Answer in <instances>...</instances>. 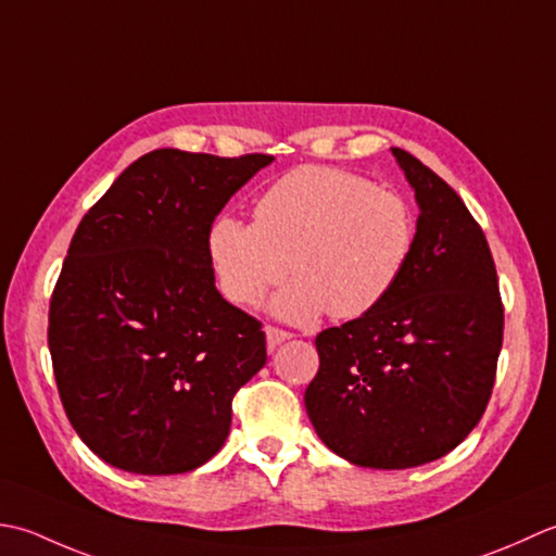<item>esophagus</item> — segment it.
Returning a JSON list of instances; mask_svg holds the SVG:
<instances>
[{"label": "esophagus", "mask_w": 556, "mask_h": 556, "mask_svg": "<svg viewBox=\"0 0 556 556\" xmlns=\"http://www.w3.org/2000/svg\"><path fill=\"white\" fill-rule=\"evenodd\" d=\"M292 333L286 331V328H278V326H266V345L268 350H276L280 343L290 341Z\"/></svg>", "instance_id": "esophagus-1"}]
</instances>
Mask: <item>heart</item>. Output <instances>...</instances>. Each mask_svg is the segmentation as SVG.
Returning <instances> with one entry per match:
<instances>
[{"mask_svg":"<svg viewBox=\"0 0 556 556\" xmlns=\"http://www.w3.org/2000/svg\"><path fill=\"white\" fill-rule=\"evenodd\" d=\"M413 244L415 218L399 194L348 169L302 165L258 197L254 223L220 215L208 258L220 292L242 307L290 268L298 278L274 302L280 316L307 321L328 307L355 319L389 298Z\"/></svg>","mask_w":556,"mask_h":556,"instance_id":"1","label":"heart"}]
</instances>
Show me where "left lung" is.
Returning a JSON list of instances; mask_svg holds the SVG:
<instances>
[{"label":"left lung","mask_w":556,"mask_h":556,"mask_svg":"<svg viewBox=\"0 0 556 556\" xmlns=\"http://www.w3.org/2000/svg\"><path fill=\"white\" fill-rule=\"evenodd\" d=\"M420 218L410 262L379 307L316 336L304 405L324 444L362 468L446 456L490 403L504 341L496 266L478 220L444 179L391 149Z\"/></svg>","instance_id":"1"}]
</instances>
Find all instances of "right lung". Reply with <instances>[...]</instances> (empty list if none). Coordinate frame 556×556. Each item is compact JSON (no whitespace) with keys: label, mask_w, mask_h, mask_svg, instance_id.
<instances>
[{"label":"right lung","mask_w":556,"mask_h":556,"mask_svg":"<svg viewBox=\"0 0 556 556\" xmlns=\"http://www.w3.org/2000/svg\"><path fill=\"white\" fill-rule=\"evenodd\" d=\"M268 163L157 149L78 223L48 345L66 417L110 466L189 472L228 439L235 393L266 365V333L215 288L208 232Z\"/></svg>","instance_id":"add662e5"}]
</instances>
